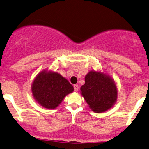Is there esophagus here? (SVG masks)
Masks as SVG:
<instances>
[{"instance_id":"esophagus-1","label":"esophagus","mask_w":149,"mask_h":149,"mask_svg":"<svg viewBox=\"0 0 149 149\" xmlns=\"http://www.w3.org/2000/svg\"><path fill=\"white\" fill-rule=\"evenodd\" d=\"M73 88H74V91H76V92H77L78 90V86L77 84H75L74 86H73Z\"/></svg>"}]
</instances>
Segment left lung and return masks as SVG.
Masks as SVG:
<instances>
[{
    "label": "left lung",
    "instance_id": "8db88e82",
    "mask_svg": "<svg viewBox=\"0 0 149 149\" xmlns=\"http://www.w3.org/2000/svg\"><path fill=\"white\" fill-rule=\"evenodd\" d=\"M81 94L95 112H102L111 108L117 100V90L109 76L100 72L91 71L85 77Z\"/></svg>",
    "mask_w": 149,
    "mask_h": 149
}]
</instances>
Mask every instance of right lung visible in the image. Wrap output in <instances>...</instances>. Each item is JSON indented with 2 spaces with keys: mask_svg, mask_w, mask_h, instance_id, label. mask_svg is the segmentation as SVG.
Masks as SVG:
<instances>
[{
  "mask_svg": "<svg viewBox=\"0 0 149 149\" xmlns=\"http://www.w3.org/2000/svg\"><path fill=\"white\" fill-rule=\"evenodd\" d=\"M32 94L41 105L54 109L65 96L73 92V86L56 72H42L32 83Z\"/></svg>",
  "mask_w": 149,
  "mask_h": 149,
  "instance_id": "obj_1",
  "label": "right lung"
}]
</instances>
